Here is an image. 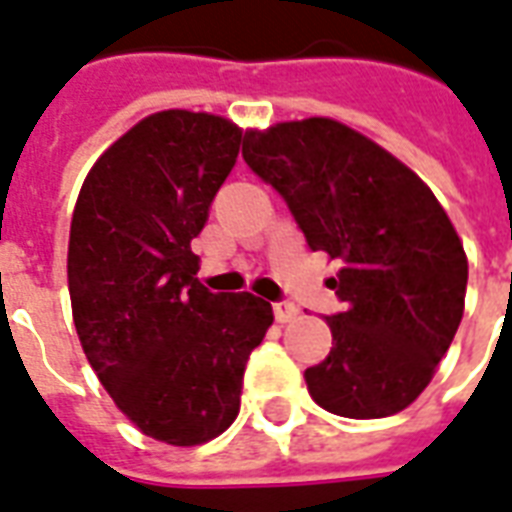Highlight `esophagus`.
I'll list each match as a JSON object with an SVG mask.
<instances>
[{"mask_svg": "<svg viewBox=\"0 0 512 512\" xmlns=\"http://www.w3.org/2000/svg\"><path fill=\"white\" fill-rule=\"evenodd\" d=\"M274 317L276 323H293L298 317V306L290 304V301H279V304H274Z\"/></svg>", "mask_w": 512, "mask_h": 512, "instance_id": "1", "label": "esophagus"}]
</instances>
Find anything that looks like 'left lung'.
Masks as SVG:
<instances>
[{"instance_id": "obj_1", "label": "left lung", "mask_w": 512, "mask_h": 512, "mask_svg": "<svg viewBox=\"0 0 512 512\" xmlns=\"http://www.w3.org/2000/svg\"><path fill=\"white\" fill-rule=\"evenodd\" d=\"M244 160L287 200L306 244L342 260L328 358L306 369L323 410L372 420L426 391L464 314L469 263L434 192L380 143L325 116L246 130Z\"/></svg>"}]
</instances>
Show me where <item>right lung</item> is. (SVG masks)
<instances>
[{
  "label": "right lung",
  "mask_w": 512,
  "mask_h": 512,
  "mask_svg": "<svg viewBox=\"0 0 512 512\" xmlns=\"http://www.w3.org/2000/svg\"><path fill=\"white\" fill-rule=\"evenodd\" d=\"M244 130L214 113L160 111L102 151L78 192L67 282L81 347L146 437H219L241 410L249 352L274 323L252 293H208L192 252Z\"/></svg>",
  "instance_id": "add662e5"
}]
</instances>
